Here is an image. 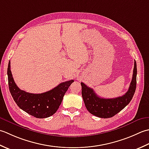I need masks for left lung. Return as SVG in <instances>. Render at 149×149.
Wrapping results in <instances>:
<instances>
[{"label": "left lung", "instance_id": "obj_1", "mask_svg": "<svg viewBox=\"0 0 149 149\" xmlns=\"http://www.w3.org/2000/svg\"><path fill=\"white\" fill-rule=\"evenodd\" d=\"M137 67L134 60L132 81L125 95L114 98H102L96 95L91 88L81 82V95L87 111L95 116L108 118L114 116L125 108L131 101L136 87Z\"/></svg>", "mask_w": 149, "mask_h": 149}]
</instances>
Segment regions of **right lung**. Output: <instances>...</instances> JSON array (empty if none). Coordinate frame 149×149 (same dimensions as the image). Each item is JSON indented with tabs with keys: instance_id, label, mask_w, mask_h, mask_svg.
Listing matches in <instances>:
<instances>
[{
	"instance_id": "1",
	"label": "right lung",
	"mask_w": 149,
	"mask_h": 149,
	"mask_svg": "<svg viewBox=\"0 0 149 149\" xmlns=\"http://www.w3.org/2000/svg\"><path fill=\"white\" fill-rule=\"evenodd\" d=\"M7 73L9 89L15 103L22 110L37 118H45L55 113L69 87L74 81L73 80L66 81L47 92L33 94L17 87L11 74L10 62L8 63Z\"/></svg>"
}]
</instances>
